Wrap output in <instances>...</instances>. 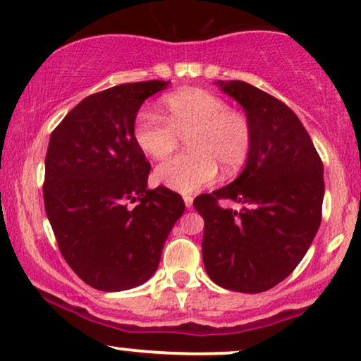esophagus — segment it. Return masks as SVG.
<instances>
[{"label":"esophagus","instance_id":"obj_1","mask_svg":"<svg viewBox=\"0 0 361 361\" xmlns=\"http://www.w3.org/2000/svg\"><path fill=\"white\" fill-rule=\"evenodd\" d=\"M183 200H185L186 209H192V207H193V197H190V195H186V197H183Z\"/></svg>","mask_w":361,"mask_h":361}]
</instances>
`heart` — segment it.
I'll list each match as a JSON object with an SVG mask.
<instances>
[{
    "instance_id": "1",
    "label": "heart",
    "mask_w": 361,
    "mask_h": 361,
    "mask_svg": "<svg viewBox=\"0 0 361 361\" xmlns=\"http://www.w3.org/2000/svg\"><path fill=\"white\" fill-rule=\"evenodd\" d=\"M163 118L142 111L135 120L134 139L144 154L163 159L176 151L180 137H188L192 152L159 164L154 178L178 193H195L217 175H233L251 151L250 120L231 110L217 94L205 90H183L161 103Z\"/></svg>"
}]
</instances>
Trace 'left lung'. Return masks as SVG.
<instances>
[{
  "mask_svg": "<svg viewBox=\"0 0 361 361\" xmlns=\"http://www.w3.org/2000/svg\"><path fill=\"white\" fill-rule=\"evenodd\" d=\"M243 106L252 142L233 183L195 198L204 217L202 256L214 283L259 293L295 270L321 226L324 168L302 122L271 94L244 81H215ZM221 197L239 201V213Z\"/></svg>",
  "mask_w": 361,
  "mask_h": 361,
  "instance_id": "obj_1",
  "label": "left lung"
}]
</instances>
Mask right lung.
I'll return each mask as SVG.
<instances>
[{"mask_svg": "<svg viewBox=\"0 0 361 361\" xmlns=\"http://www.w3.org/2000/svg\"><path fill=\"white\" fill-rule=\"evenodd\" d=\"M169 82H127L91 94L49 140L45 214L64 259L97 290L120 292L151 279L185 212L178 193L147 190L151 164L134 139L139 109ZM128 201L140 204L128 209Z\"/></svg>", "mask_w": 361, "mask_h": 361, "instance_id": "1", "label": "right lung"}]
</instances>
